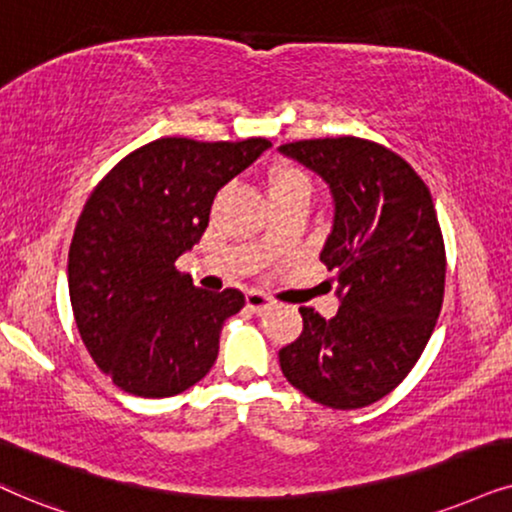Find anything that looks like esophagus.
Segmentation results:
<instances>
[{"mask_svg":"<svg viewBox=\"0 0 512 512\" xmlns=\"http://www.w3.org/2000/svg\"><path fill=\"white\" fill-rule=\"evenodd\" d=\"M245 304H248L250 312L264 314V312H269L271 307H274V300H271V297H267L264 293H257V290H250V293L245 295Z\"/></svg>","mask_w":512,"mask_h":512,"instance_id":"34e87169","label":"esophagus"}]
</instances>
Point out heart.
Returning <instances> with one entry per match:
<instances>
[{
  "instance_id": "heart-1",
  "label": "heart",
  "mask_w": 512,
  "mask_h": 512,
  "mask_svg": "<svg viewBox=\"0 0 512 512\" xmlns=\"http://www.w3.org/2000/svg\"><path fill=\"white\" fill-rule=\"evenodd\" d=\"M288 191L312 193V179H309V174L300 170V167H281V170L271 174V181H269L271 196H276V193H288Z\"/></svg>"
}]
</instances>
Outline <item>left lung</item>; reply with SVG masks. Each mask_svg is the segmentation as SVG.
Here are the masks:
<instances>
[{
  "label": "left lung",
  "instance_id": "1",
  "mask_svg": "<svg viewBox=\"0 0 512 512\" xmlns=\"http://www.w3.org/2000/svg\"><path fill=\"white\" fill-rule=\"evenodd\" d=\"M326 181L333 229L321 262L340 309L300 307V338L278 352L288 383L316 404L361 409L390 394L428 345L444 300L446 252L430 189L390 148L368 139L278 146Z\"/></svg>",
  "mask_w": 512,
  "mask_h": 512
}]
</instances>
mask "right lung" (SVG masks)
I'll return each mask as SVG.
<instances>
[{
  "instance_id": "add662e5",
  "label": "right lung",
  "mask_w": 512,
  "mask_h": 512,
  "mask_svg": "<svg viewBox=\"0 0 512 512\" xmlns=\"http://www.w3.org/2000/svg\"><path fill=\"white\" fill-rule=\"evenodd\" d=\"M269 146L155 139L87 198L68 252L70 304L84 347L120 390L174 397L215 364L224 321L245 297L196 288L174 262L208 229L217 191Z\"/></svg>"
}]
</instances>
